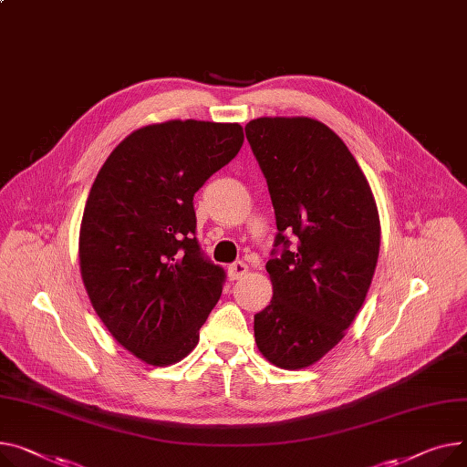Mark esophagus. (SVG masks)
<instances>
[{
    "instance_id": "obj_1",
    "label": "esophagus",
    "mask_w": 467,
    "mask_h": 467,
    "mask_svg": "<svg viewBox=\"0 0 467 467\" xmlns=\"http://www.w3.org/2000/svg\"><path fill=\"white\" fill-rule=\"evenodd\" d=\"M245 272H247V265L244 261H236L229 266V277L231 279H240L242 275H245Z\"/></svg>"
}]
</instances>
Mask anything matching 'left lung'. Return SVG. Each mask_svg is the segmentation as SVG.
I'll return each mask as SVG.
<instances>
[{"label":"left lung","instance_id":"1","mask_svg":"<svg viewBox=\"0 0 467 467\" xmlns=\"http://www.w3.org/2000/svg\"><path fill=\"white\" fill-rule=\"evenodd\" d=\"M245 139L266 178L277 234L272 300L255 316L257 348L277 368L323 358L353 323L374 277L381 227L349 148L312 118H257Z\"/></svg>","mask_w":467,"mask_h":467}]
</instances>
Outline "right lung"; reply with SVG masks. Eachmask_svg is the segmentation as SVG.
Returning <instances> with one entry per match:
<instances>
[{"label":"right lung","mask_w":467,"mask_h":467,"mask_svg":"<svg viewBox=\"0 0 467 467\" xmlns=\"http://www.w3.org/2000/svg\"><path fill=\"white\" fill-rule=\"evenodd\" d=\"M238 123L171 119L109 155L80 223L82 282L119 346L153 366L188 357L225 270L201 252L193 197L240 151Z\"/></svg>","instance_id":"right-lung-1"}]
</instances>
